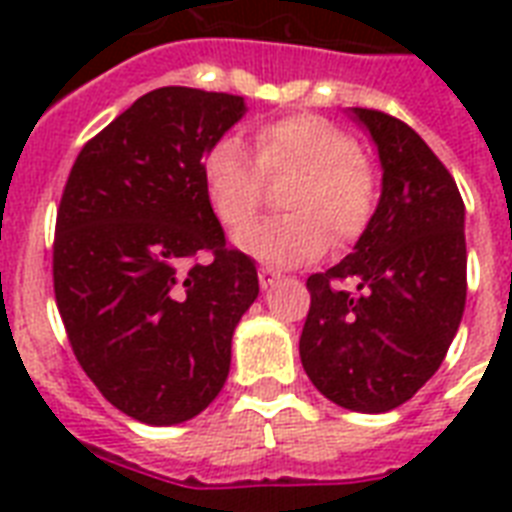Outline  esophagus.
I'll return each instance as SVG.
<instances>
[{
    "label": "esophagus",
    "instance_id": "1",
    "mask_svg": "<svg viewBox=\"0 0 512 512\" xmlns=\"http://www.w3.org/2000/svg\"><path fill=\"white\" fill-rule=\"evenodd\" d=\"M257 279H260V287L271 289L273 284L279 281V273L273 271V268H260V271H257Z\"/></svg>",
    "mask_w": 512,
    "mask_h": 512
}]
</instances>
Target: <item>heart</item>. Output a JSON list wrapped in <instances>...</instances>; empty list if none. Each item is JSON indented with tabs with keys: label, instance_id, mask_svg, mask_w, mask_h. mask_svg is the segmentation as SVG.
<instances>
[{
	"label": "heart",
	"instance_id": "b5f03b06",
	"mask_svg": "<svg viewBox=\"0 0 512 512\" xmlns=\"http://www.w3.org/2000/svg\"><path fill=\"white\" fill-rule=\"evenodd\" d=\"M295 175L284 193L287 215L257 220L239 233V247L273 265H297L348 244L369 228L377 209V172L337 124L292 114L257 130V159L231 135L201 159V177L217 220L236 231L265 199V177Z\"/></svg>",
	"mask_w": 512,
	"mask_h": 512
}]
</instances>
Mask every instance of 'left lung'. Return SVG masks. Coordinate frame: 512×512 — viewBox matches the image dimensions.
<instances>
[{
    "label": "left lung",
    "mask_w": 512,
    "mask_h": 512,
    "mask_svg": "<svg viewBox=\"0 0 512 512\" xmlns=\"http://www.w3.org/2000/svg\"><path fill=\"white\" fill-rule=\"evenodd\" d=\"M382 164L369 228L345 260L308 276L300 361L342 409H396L438 372L468 295L465 204L441 159L401 119L353 108ZM356 278L359 295L335 290Z\"/></svg>",
    "instance_id": "obj_1"
}]
</instances>
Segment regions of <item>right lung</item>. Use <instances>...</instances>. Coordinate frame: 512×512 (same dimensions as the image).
<instances>
[{
  "label": "right lung",
  "instance_id": "add662e5",
  "mask_svg": "<svg viewBox=\"0 0 512 512\" xmlns=\"http://www.w3.org/2000/svg\"><path fill=\"white\" fill-rule=\"evenodd\" d=\"M244 111L228 92H148L84 143L60 196L52 284L68 342L106 401L146 425L215 401L233 329L260 292L201 177L207 148Z\"/></svg>",
  "mask_w": 512,
  "mask_h": 512
}]
</instances>
